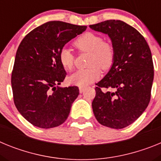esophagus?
I'll return each instance as SVG.
<instances>
[{
    "mask_svg": "<svg viewBox=\"0 0 161 161\" xmlns=\"http://www.w3.org/2000/svg\"><path fill=\"white\" fill-rule=\"evenodd\" d=\"M85 90V88H84V87H80L79 88V91H80V93H84V91Z\"/></svg>",
    "mask_w": 161,
    "mask_h": 161,
    "instance_id": "obj_1",
    "label": "esophagus"
}]
</instances>
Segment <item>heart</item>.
Here are the masks:
<instances>
[{
    "label": "heart",
    "instance_id": "1",
    "mask_svg": "<svg viewBox=\"0 0 161 161\" xmlns=\"http://www.w3.org/2000/svg\"><path fill=\"white\" fill-rule=\"evenodd\" d=\"M74 46L80 52H89V68L80 69L68 77L71 85L79 87H85L97 80L101 76V68L109 69L114 64L115 57L114 48L111 44L104 42L102 37L93 33H85L74 42ZM61 65L66 70L73 68L75 55L68 48L64 47L59 53Z\"/></svg>",
    "mask_w": 161,
    "mask_h": 161
}]
</instances>
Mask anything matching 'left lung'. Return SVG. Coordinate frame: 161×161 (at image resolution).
I'll return each instance as SVG.
<instances>
[{"label": "left lung", "instance_id": "obj_1", "mask_svg": "<svg viewBox=\"0 0 161 161\" xmlns=\"http://www.w3.org/2000/svg\"><path fill=\"white\" fill-rule=\"evenodd\" d=\"M89 27L109 35L115 52L111 68L96 84L93 114L103 126L124 128L143 113L150 102L154 78L151 50L137 30L120 20H107ZM108 88L111 90L106 91Z\"/></svg>", "mask_w": 161, "mask_h": 161}]
</instances>
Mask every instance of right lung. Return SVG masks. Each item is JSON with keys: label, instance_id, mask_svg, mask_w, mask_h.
I'll list each match as a JSON object with an SVG mask.
<instances>
[{"label": "right lung", "instance_id": "1", "mask_svg": "<svg viewBox=\"0 0 161 161\" xmlns=\"http://www.w3.org/2000/svg\"><path fill=\"white\" fill-rule=\"evenodd\" d=\"M86 28L52 21L31 31L20 43L11 76L14 102L18 112L34 126L52 128L68 119L79 89L58 86L66 76L59 53Z\"/></svg>", "mask_w": 161, "mask_h": 161}]
</instances>
